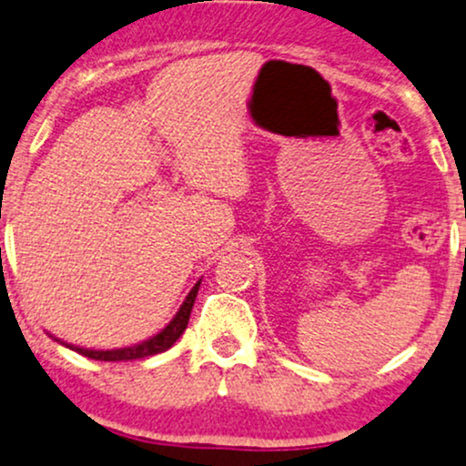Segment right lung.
Returning <instances> with one entry per match:
<instances>
[{"mask_svg": "<svg viewBox=\"0 0 466 466\" xmlns=\"http://www.w3.org/2000/svg\"><path fill=\"white\" fill-rule=\"evenodd\" d=\"M198 288H200V281L189 289V294L185 297L183 305H180V309L177 311V316L169 320V325L166 327V329H161L157 336L147 338V340H144V342L133 344V347L111 349V351H96V349H82V347H76V344H67V342H60V340L58 342L65 344V347H69L71 351L85 355V358H91V360H100V362H130V360H141V358H150V355L163 353V351H167V349L172 347V344L177 342L180 336H183L185 329H187L189 314H191V308H194V300H196V294H198Z\"/></svg>", "mask_w": 466, "mask_h": 466, "instance_id": "1", "label": "right lung"}]
</instances>
